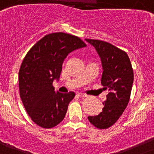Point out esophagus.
<instances>
[{
    "instance_id": "1",
    "label": "esophagus",
    "mask_w": 154,
    "mask_h": 154,
    "mask_svg": "<svg viewBox=\"0 0 154 154\" xmlns=\"http://www.w3.org/2000/svg\"><path fill=\"white\" fill-rule=\"evenodd\" d=\"M77 95H78L79 97H86L87 96V94H83V93H78V94H77Z\"/></svg>"
}]
</instances>
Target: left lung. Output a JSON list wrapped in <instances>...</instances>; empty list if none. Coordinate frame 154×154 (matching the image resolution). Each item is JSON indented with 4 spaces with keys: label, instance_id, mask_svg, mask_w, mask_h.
I'll return each mask as SVG.
<instances>
[{
    "label": "left lung",
    "instance_id": "obj_1",
    "mask_svg": "<svg viewBox=\"0 0 154 154\" xmlns=\"http://www.w3.org/2000/svg\"><path fill=\"white\" fill-rule=\"evenodd\" d=\"M100 57L103 74L101 84L108 90L102 112L88 120L98 129H107L117 121L127 107L134 82V71L128 55L113 44L99 40L85 39Z\"/></svg>",
    "mask_w": 154,
    "mask_h": 154
}]
</instances>
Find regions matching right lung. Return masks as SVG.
<instances>
[{
    "mask_svg": "<svg viewBox=\"0 0 154 154\" xmlns=\"http://www.w3.org/2000/svg\"><path fill=\"white\" fill-rule=\"evenodd\" d=\"M77 36L58 32L45 35L27 52L19 70L20 97L26 111L37 125L52 128L64 118L74 92H55L62 64L69 53L86 47Z\"/></svg>",
    "mask_w": 154,
    "mask_h": 154,
    "instance_id": "right-lung-1",
    "label": "right lung"
}]
</instances>
